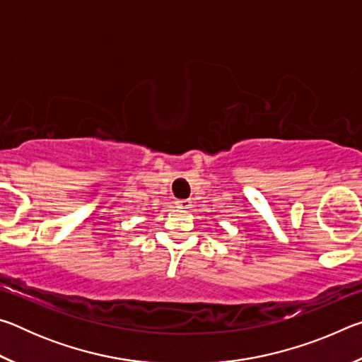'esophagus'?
I'll use <instances>...</instances> for the list:
<instances>
[{"label":"esophagus","instance_id":"esophagus-1","mask_svg":"<svg viewBox=\"0 0 362 362\" xmlns=\"http://www.w3.org/2000/svg\"><path fill=\"white\" fill-rule=\"evenodd\" d=\"M175 206L179 209H188V207H192V199H179L175 201Z\"/></svg>","mask_w":362,"mask_h":362}]
</instances>
